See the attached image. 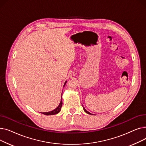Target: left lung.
<instances>
[{"instance_id": "obj_1", "label": "left lung", "mask_w": 146, "mask_h": 146, "mask_svg": "<svg viewBox=\"0 0 146 146\" xmlns=\"http://www.w3.org/2000/svg\"><path fill=\"white\" fill-rule=\"evenodd\" d=\"M83 110H84V111H85L87 113H88V114H91L90 112H89L88 111H86V110H85V108H83Z\"/></svg>"}]
</instances>
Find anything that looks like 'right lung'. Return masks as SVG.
<instances>
[{
	"instance_id": "add662e5",
	"label": "right lung",
	"mask_w": 146,
	"mask_h": 146,
	"mask_svg": "<svg viewBox=\"0 0 146 146\" xmlns=\"http://www.w3.org/2000/svg\"><path fill=\"white\" fill-rule=\"evenodd\" d=\"M66 82L67 81H66V82L64 83V86H65L66 84ZM62 104H63V102H62V99H61L60 101V102L59 104V105L57 107V108L54 110H53L52 111H50V112H43L42 113L45 115H55V114H57L60 111H61V106H62Z\"/></svg>"
}]
</instances>
